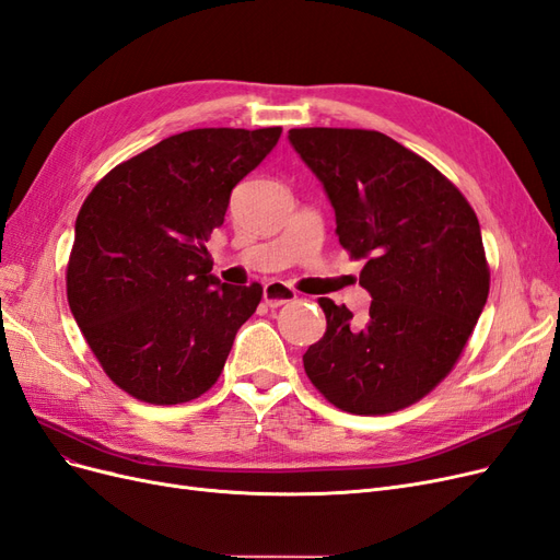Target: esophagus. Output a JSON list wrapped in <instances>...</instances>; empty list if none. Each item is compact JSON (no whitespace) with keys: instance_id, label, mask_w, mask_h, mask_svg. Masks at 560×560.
<instances>
[{"instance_id":"esophagus-1","label":"esophagus","mask_w":560,"mask_h":560,"mask_svg":"<svg viewBox=\"0 0 560 560\" xmlns=\"http://www.w3.org/2000/svg\"><path fill=\"white\" fill-rule=\"evenodd\" d=\"M296 299V292L292 287H287L284 282H278V280H271L266 287H264V301L268 307H280L289 301Z\"/></svg>"}]
</instances>
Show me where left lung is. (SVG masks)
<instances>
[{
	"label": "left lung",
	"instance_id": "left-lung-1",
	"mask_svg": "<svg viewBox=\"0 0 560 560\" xmlns=\"http://www.w3.org/2000/svg\"><path fill=\"white\" fill-rule=\"evenodd\" d=\"M289 143L324 185L336 234L363 259L373 296L363 319L319 299L326 334L303 354L305 375L336 408L389 415L450 375L489 296L475 210L454 183L387 133L289 129Z\"/></svg>",
	"mask_w": 560,
	"mask_h": 560
}]
</instances>
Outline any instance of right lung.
<instances>
[{
    "label": "right lung",
    "instance_id": "right-lung-1",
    "mask_svg": "<svg viewBox=\"0 0 560 560\" xmlns=\"http://www.w3.org/2000/svg\"><path fill=\"white\" fill-rule=\"evenodd\" d=\"M282 127H206L108 171L75 218L67 299L92 354L122 392L152 405L195 400L218 382L259 282H220L206 241L234 189Z\"/></svg>",
    "mask_w": 560,
    "mask_h": 560
}]
</instances>
